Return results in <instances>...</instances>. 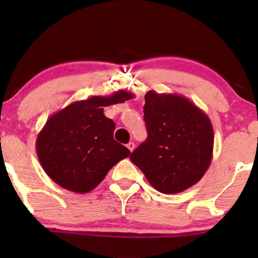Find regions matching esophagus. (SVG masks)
Instances as JSON below:
<instances>
[{"instance_id": "esophagus-1", "label": "esophagus", "mask_w": 258, "mask_h": 258, "mask_svg": "<svg viewBox=\"0 0 258 258\" xmlns=\"http://www.w3.org/2000/svg\"><path fill=\"white\" fill-rule=\"evenodd\" d=\"M135 143H133V142H130V143L128 144H127V148H128V150H130V152H133V150H135Z\"/></svg>"}]
</instances>
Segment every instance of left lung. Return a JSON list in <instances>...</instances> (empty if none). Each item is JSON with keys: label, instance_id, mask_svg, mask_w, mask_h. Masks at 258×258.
Instances as JSON below:
<instances>
[{"label": "left lung", "instance_id": "left-lung-1", "mask_svg": "<svg viewBox=\"0 0 258 258\" xmlns=\"http://www.w3.org/2000/svg\"><path fill=\"white\" fill-rule=\"evenodd\" d=\"M143 111L148 138L130 159L160 193L184 191L211 164V121L185 97L155 91L146 94Z\"/></svg>", "mask_w": 258, "mask_h": 258}]
</instances>
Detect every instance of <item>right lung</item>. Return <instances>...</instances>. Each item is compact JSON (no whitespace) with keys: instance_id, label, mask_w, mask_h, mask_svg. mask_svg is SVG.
Returning a JSON list of instances; mask_svg holds the SVG:
<instances>
[{"instance_id":"add662e5","label":"right lung","mask_w":258,"mask_h":258,"mask_svg":"<svg viewBox=\"0 0 258 258\" xmlns=\"http://www.w3.org/2000/svg\"><path fill=\"white\" fill-rule=\"evenodd\" d=\"M133 97L122 90L111 96H93L72 103L47 120L37 136L36 152L53 182L74 193H87L130 155L114 139L115 123L103 109Z\"/></svg>"}]
</instances>
